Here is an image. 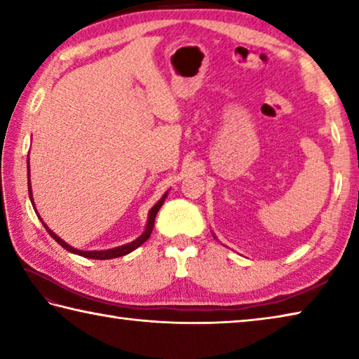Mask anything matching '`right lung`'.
Listing matches in <instances>:
<instances>
[{"label": "right lung", "instance_id": "1", "mask_svg": "<svg viewBox=\"0 0 359 359\" xmlns=\"http://www.w3.org/2000/svg\"><path fill=\"white\" fill-rule=\"evenodd\" d=\"M28 194H29V199H32V203H33L32 187H29V161H28ZM165 198H166V194L160 199V201H158V203L154 205V208L150 209L149 222H147V228H145L144 233H142L141 236H139V238H137L136 241H133V242H130V244H126V245H121V247L111 248V250H102V252H82V250H77V248H72L71 245L66 244L65 241L60 239L58 236H57L55 233H53V231L48 229L44 223H42V224H44V228L47 229V233L50 234L52 238L55 239L60 245H62L63 248H66V250L71 252V253L81 255V257L92 258V259H111V258H118V257H123V255H128V253H130V252H133V250H136V248H137L139 245H142L144 242L150 238L151 229H154V224H155V217H156V214H158V210H160V208L163 205V203H165Z\"/></svg>", "mask_w": 359, "mask_h": 359}]
</instances>
